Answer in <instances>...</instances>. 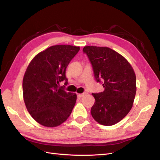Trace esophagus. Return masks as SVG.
Here are the masks:
<instances>
[{"label":"esophagus","instance_id":"1","mask_svg":"<svg viewBox=\"0 0 160 160\" xmlns=\"http://www.w3.org/2000/svg\"><path fill=\"white\" fill-rule=\"evenodd\" d=\"M87 93H80V94H78V98H82V97H84V96H85Z\"/></svg>","mask_w":160,"mask_h":160}]
</instances>
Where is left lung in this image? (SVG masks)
<instances>
[{
	"label": "left lung",
	"mask_w": 160,
	"mask_h": 160,
	"mask_svg": "<svg viewBox=\"0 0 160 160\" xmlns=\"http://www.w3.org/2000/svg\"><path fill=\"white\" fill-rule=\"evenodd\" d=\"M97 82H102L103 92L92 93L95 103L91 113L98 123L112 126L121 121L133 105L136 76L124 56L107 47L85 46Z\"/></svg>",
	"instance_id": "8db88e82"
}]
</instances>
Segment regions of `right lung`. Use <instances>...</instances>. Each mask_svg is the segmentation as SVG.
Here are the masks:
<instances>
[{
	"label": "right lung",
	"mask_w": 160,
	"mask_h": 160,
	"mask_svg": "<svg viewBox=\"0 0 160 160\" xmlns=\"http://www.w3.org/2000/svg\"><path fill=\"white\" fill-rule=\"evenodd\" d=\"M80 47L54 45L38 53L25 71L22 80L23 99L29 114L46 127L65 122L76 102L75 93H67L59 84L65 81L66 69Z\"/></svg>",
	"instance_id": "add662e5"
}]
</instances>
